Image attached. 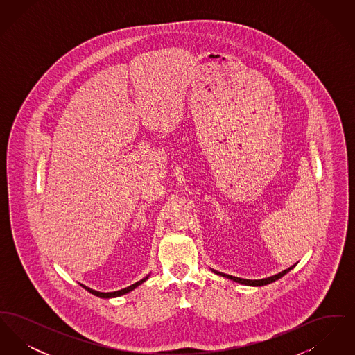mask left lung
<instances>
[{
    "mask_svg": "<svg viewBox=\"0 0 355 355\" xmlns=\"http://www.w3.org/2000/svg\"><path fill=\"white\" fill-rule=\"evenodd\" d=\"M294 266H295V265H294ZM294 266L288 268V269L282 271V272H279V274H275V275H272V277H269V278H263V279H243V278H238V277H233V275H229V274H223V272H220V271H214L216 274L220 275V277L229 278V279H232V281H234V282H238V284H242V285H248V286H263V285H269L271 282H275L277 279H279L281 277H284L285 274H287L288 271L291 270Z\"/></svg>",
    "mask_w": 355,
    "mask_h": 355,
    "instance_id": "8db88e82",
    "label": "left lung"
}]
</instances>
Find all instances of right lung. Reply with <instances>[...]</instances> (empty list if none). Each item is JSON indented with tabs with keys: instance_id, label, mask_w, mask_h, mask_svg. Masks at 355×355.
<instances>
[{
	"instance_id": "add662e5",
	"label": "right lung",
	"mask_w": 355,
	"mask_h": 355,
	"mask_svg": "<svg viewBox=\"0 0 355 355\" xmlns=\"http://www.w3.org/2000/svg\"><path fill=\"white\" fill-rule=\"evenodd\" d=\"M148 278H149V275H148V277H145L144 279H141V281L135 282V284H133L132 286L125 287V288H122V290H119V291H112V293H101V291H96V290H93V288H89V287L84 286V285H81V286L84 287L85 290H87L89 293H92V294H94V295H97V297H100V298H114V297L123 295V294H126V293H129V291L135 290V287L139 286V285H141L142 282H145Z\"/></svg>"
}]
</instances>
